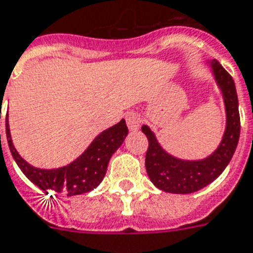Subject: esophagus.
<instances>
[{
    "label": "esophagus",
    "mask_w": 253,
    "mask_h": 253,
    "mask_svg": "<svg viewBox=\"0 0 253 253\" xmlns=\"http://www.w3.org/2000/svg\"><path fill=\"white\" fill-rule=\"evenodd\" d=\"M141 123V116L138 115V113H136V112H130V113H128V116H126V125H128V128L130 129V130H136V129L140 128Z\"/></svg>",
    "instance_id": "obj_1"
}]
</instances>
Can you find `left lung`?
<instances>
[{
	"label": "left lung",
	"instance_id": "obj_1",
	"mask_svg": "<svg viewBox=\"0 0 253 253\" xmlns=\"http://www.w3.org/2000/svg\"><path fill=\"white\" fill-rule=\"evenodd\" d=\"M214 80L223 93L227 125L217 149L203 160H181L163 149L149 126L142 125V133L149 141L145 155V168L151 181L164 192L185 195L200 191L223 173L236 151L240 137L239 101L232 76L219 61L210 62Z\"/></svg>",
	"mask_w": 253,
	"mask_h": 253
}]
</instances>
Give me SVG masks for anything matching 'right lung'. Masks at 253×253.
<instances>
[{
	"label": "right lung",
	"instance_id": "add662e5",
	"mask_svg": "<svg viewBox=\"0 0 253 253\" xmlns=\"http://www.w3.org/2000/svg\"><path fill=\"white\" fill-rule=\"evenodd\" d=\"M128 126L125 124V120H121L119 124L98 134L86 148V151L73 163L57 169H40L26 163L16 151L11 141L6 115V138L11 156L22 173L45 193L52 191L57 195L76 196L94 189L102 181L112 155L124 142Z\"/></svg>",
	"mask_w": 253,
	"mask_h": 253
}]
</instances>
